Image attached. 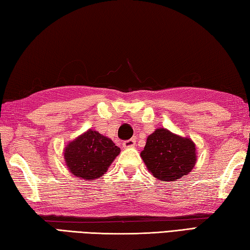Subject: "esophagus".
I'll return each mask as SVG.
<instances>
[{
  "mask_svg": "<svg viewBox=\"0 0 250 250\" xmlns=\"http://www.w3.org/2000/svg\"><path fill=\"white\" fill-rule=\"evenodd\" d=\"M124 147H132L135 146V140L134 139H129V140H125L122 143Z\"/></svg>",
  "mask_w": 250,
  "mask_h": 250,
  "instance_id": "34e87169",
  "label": "esophagus"
}]
</instances>
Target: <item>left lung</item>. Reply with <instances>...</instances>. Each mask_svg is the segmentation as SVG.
Listing matches in <instances>:
<instances>
[{
    "label": "left lung",
    "mask_w": 250,
    "mask_h": 250,
    "mask_svg": "<svg viewBox=\"0 0 250 250\" xmlns=\"http://www.w3.org/2000/svg\"><path fill=\"white\" fill-rule=\"evenodd\" d=\"M141 156L156 179L175 181L192 171L196 162V150L191 139L161 128L147 137Z\"/></svg>",
    "instance_id": "obj_1"
}]
</instances>
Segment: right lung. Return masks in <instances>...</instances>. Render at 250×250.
<instances>
[{
  "instance_id": "add662e5",
  "label": "right lung",
  "mask_w": 250,
  "mask_h": 250,
  "mask_svg": "<svg viewBox=\"0 0 250 250\" xmlns=\"http://www.w3.org/2000/svg\"><path fill=\"white\" fill-rule=\"evenodd\" d=\"M120 153V147L97 131L88 130L65 149V161L75 176L95 180L104 174L110 164Z\"/></svg>"
}]
</instances>
